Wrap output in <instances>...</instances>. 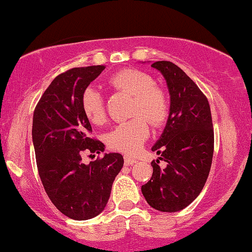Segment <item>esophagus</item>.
<instances>
[{"label":"esophagus","instance_id":"34e87169","mask_svg":"<svg viewBox=\"0 0 252 252\" xmlns=\"http://www.w3.org/2000/svg\"><path fill=\"white\" fill-rule=\"evenodd\" d=\"M124 161H125V165H134L137 160L135 159V158H132L129 156H125V157H124Z\"/></svg>","mask_w":252,"mask_h":252}]
</instances>
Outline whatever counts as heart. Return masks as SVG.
<instances>
[{
  "instance_id": "b5f03b06",
  "label": "heart",
  "mask_w": 252,
  "mask_h": 252,
  "mask_svg": "<svg viewBox=\"0 0 252 252\" xmlns=\"http://www.w3.org/2000/svg\"><path fill=\"white\" fill-rule=\"evenodd\" d=\"M118 92L133 95V119L119 124L105 136V142L111 150L126 155L136 154L146 142L150 133L149 123L160 126L167 118L168 101L164 91L154 85L153 78L136 68H124L112 74L106 81ZM81 110L89 123L102 125L106 113L104 102L97 89L87 87L81 95ZM147 119L146 120L145 118Z\"/></svg>"
}]
</instances>
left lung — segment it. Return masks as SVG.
I'll use <instances>...</instances> for the list:
<instances>
[{"label":"left lung","mask_w":252,"mask_h":252,"mask_svg":"<svg viewBox=\"0 0 252 252\" xmlns=\"http://www.w3.org/2000/svg\"><path fill=\"white\" fill-rule=\"evenodd\" d=\"M151 66L163 74L171 97L166 126L151 148L167 166L151 161L153 177L141 190L151 208L177 212L197 197L209 177L215 146L211 110L206 96L180 67L167 61Z\"/></svg>","instance_id":"1"}]
</instances>
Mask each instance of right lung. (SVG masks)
<instances>
[{"instance_id":"right-lung-1","label":"right lung","mask_w":252,"mask_h":252,"mask_svg":"<svg viewBox=\"0 0 252 252\" xmlns=\"http://www.w3.org/2000/svg\"><path fill=\"white\" fill-rule=\"evenodd\" d=\"M104 68L74 67L57 75L33 113V144L44 190L63 215L74 220L94 218L104 210L124 165L116 153L82 163L84 154L104 150L101 141L89 136L92 126L80 104L82 92Z\"/></svg>"}]
</instances>
